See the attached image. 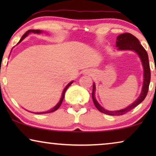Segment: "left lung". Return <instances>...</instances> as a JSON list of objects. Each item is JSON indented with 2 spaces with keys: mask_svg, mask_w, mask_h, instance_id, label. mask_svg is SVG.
I'll use <instances>...</instances> for the list:
<instances>
[{
  "mask_svg": "<svg viewBox=\"0 0 156 156\" xmlns=\"http://www.w3.org/2000/svg\"><path fill=\"white\" fill-rule=\"evenodd\" d=\"M116 43L117 50H131L135 52L138 55V57L140 59V61H141L143 69H144V82H143L141 92H140V96L138 97V99L133 103L128 106L126 108L116 111L106 110L98 103L97 100L96 99L95 97L96 85L94 82L92 90V99L94 104L95 106L99 112L104 113V114L111 115V116H121V115L126 114L127 112H129V111L133 109L136 106L141 103L146 98L147 94H148V87L151 81V69L150 65H149L148 53H147L144 47L140 44L139 40L135 36L126 33L119 35L116 37Z\"/></svg>",
  "mask_w": 156,
  "mask_h": 156,
  "instance_id": "left-lung-1",
  "label": "left lung"
}]
</instances>
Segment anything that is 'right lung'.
I'll list each match as a JSON object with an SVG mask.
<instances>
[{
    "mask_svg": "<svg viewBox=\"0 0 156 156\" xmlns=\"http://www.w3.org/2000/svg\"><path fill=\"white\" fill-rule=\"evenodd\" d=\"M44 33L43 31L42 30H27L26 33H25L24 35H23V36H22V37L20 38V41L18 42V43L17 44H18L19 43H20L21 42L23 41V40L25 39V37H27V35H29L30 33H35V34H40V33ZM72 83H73V81H72V82H70L69 84H68L67 86H66L65 87V89H64V90H63V91H62V97H61V98H60V100H59V102L58 103H57L56 105H55L54 107H53L52 109H50V110H48V111H47V112H31V113H34V114H48V113H51V112H55V111H56L57 109H58L59 108V106H61V104H62V101H63V99H64V97H65V92H66V91H67V89L69 88V87L70 86V85H71Z\"/></svg>",
    "mask_w": 156,
    "mask_h": 156,
    "instance_id": "right-lung-1",
    "label": "right lung"
}]
</instances>
